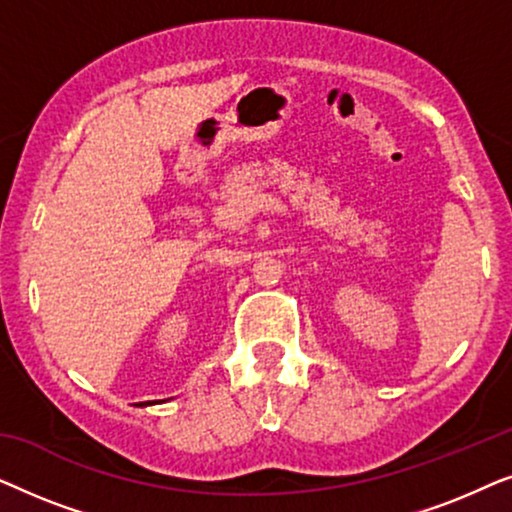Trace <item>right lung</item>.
Here are the masks:
<instances>
[{"label":"right lung","instance_id":"obj_1","mask_svg":"<svg viewBox=\"0 0 512 512\" xmlns=\"http://www.w3.org/2000/svg\"><path fill=\"white\" fill-rule=\"evenodd\" d=\"M149 403H151V401H149ZM139 405H142V403H139Z\"/></svg>","mask_w":512,"mask_h":512}]
</instances>
